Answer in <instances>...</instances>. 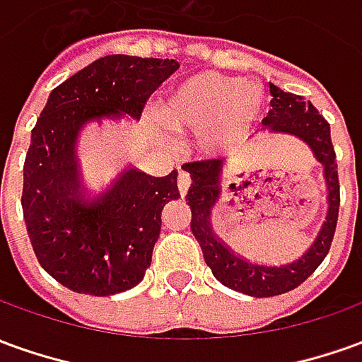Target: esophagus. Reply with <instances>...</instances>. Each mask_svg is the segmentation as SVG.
<instances>
[{
  "instance_id": "obj_1",
  "label": "esophagus",
  "mask_w": 362,
  "mask_h": 362,
  "mask_svg": "<svg viewBox=\"0 0 362 362\" xmlns=\"http://www.w3.org/2000/svg\"><path fill=\"white\" fill-rule=\"evenodd\" d=\"M189 184H192V178H189V174L186 170H180L178 173V189H180V196L184 198L186 194H188Z\"/></svg>"
}]
</instances>
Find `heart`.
Here are the masks:
<instances>
[{
    "instance_id": "1",
    "label": "heart",
    "mask_w": 362,
    "mask_h": 362,
    "mask_svg": "<svg viewBox=\"0 0 362 362\" xmlns=\"http://www.w3.org/2000/svg\"><path fill=\"white\" fill-rule=\"evenodd\" d=\"M259 110V90L237 78L202 72L174 86L158 107V121L176 135H194L202 155L227 153Z\"/></svg>"
}]
</instances>
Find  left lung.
Here are the masks:
<instances>
[{"instance_id":"obj_1","label":"left lung","mask_w":362,"mask_h":362,"mask_svg":"<svg viewBox=\"0 0 362 362\" xmlns=\"http://www.w3.org/2000/svg\"><path fill=\"white\" fill-rule=\"evenodd\" d=\"M270 111L262 119V131L284 133L304 141L312 148L315 160L323 166L325 186H327V216L323 221L315 241L300 259L286 264H260L251 262L247 257L229 249L214 233L211 227V209L221 194L219 180L223 174L225 160H199L184 164V170L189 174L188 202L192 209V233L198 239L206 264L214 276L235 292H243L255 298L286 294L298 288L323 262L329 252L331 241L337 227L339 216V178L335 151L331 143L329 123L320 115L312 102H305L302 95L284 92L278 86L270 84Z\"/></svg>"}]
</instances>
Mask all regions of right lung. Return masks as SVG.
Here are the masks:
<instances>
[{
    "mask_svg": "<svg viewBox=\"0 0 362 362\" xmlns=\"http://www.w3.org/2000/svg\"><path fill=\"white\" fill-rule=\"evenodd\" d=\"M180 64L110 54L57 86L33 129L23 168V216L40 267L62 286L111 296L151 267L163 209L180 198L178 173L155 178L125 166L102 188L86 186L76 141L90 123L141 119L146 100Z\"/></svg>",
    "mask_w": 362,
    "mask_h": 362,
    "instance_id": "obj_1",
    "label": "right lung"
}]
</instances>
